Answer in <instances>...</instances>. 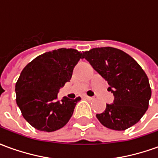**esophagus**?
<instances>
[{"instance_id":"obj_1","label":"esophagus","mask_w":158,"mask_h":158,"mask_svg":"<svg viewBox=\"0 0 158 158\" xmlns=\"http://www.w3.org/2000/svg\"><path fill=\"white\" fill-rule=\"evenodd\" d=\"M85 98L87 100H89V101H91V100L94 99L93 97H90V96H85Z\"/></svg>"}]
</instances>
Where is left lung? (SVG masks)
<instances>
[{
    "label": "left lung",
    "mask_w": 158,
    "mask_h": 158,
    "mask_svg": "<svg viewBox=\"0 0 158 158\" xmlns=\"http://www.w3.org/2000/svg\"><path fill=\"white\" fill-rule=\"evenodd\" d=\"M85 58L106 79L114 102L96 114L100 123L113 130H125L138 123L148 109L152 96L149 79L135 59L121 50L98 47L84 52Z\"/></svg>",
    "instance_id": "8db88e82"
}]
</instances>
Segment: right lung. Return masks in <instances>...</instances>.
Instances as JSON below:
<instances>
[{
	"mask_svg": "<svg viewBox=\"0 0 158 158\" xmlns=\"http://www.w3.org/2000/svg\"><path fill=\"white\" fill-rule=\"evenodd\" d=\"M84 53L61 48L38 56L23 69L16 83V102L23 117L35 129L52 132L71 118L81 98H57L59 89L70 81Z\"/></svg>",
	"mask_w": 158,
	"mask_h": 158,
	"instance_id": "add662e5",
	"label": "right lung"
}]
</instances>
